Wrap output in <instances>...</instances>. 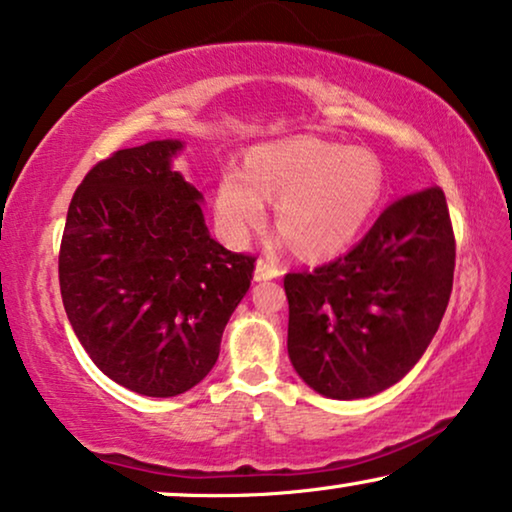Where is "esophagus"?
I'll return each instance as SVG.
<instances>
[{
	"label": "esophagus",
	"instance_id": "34e87169",
	"mask_svg": "<svg viewBox=\"0 0 512 512\" xmlns=\"http://www.w3.org/2000/svg\"><path fill=\"white\" fill-rule=\"evenodd\" d=\"M280 276H283V266H280L276 259H269V257L257 259V269H255L257 280H271V278H280Z\"/></svg>",
	"mask_w": 512,
	"mask_h": 512
}]
</instances>
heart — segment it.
<instances>
[{
    "instance_id": "1",
    "label": "heart",
    "mask_w": 512,
    "mask_h": 512,
    "mask_svg": "<svg viewBox=\"0 0 512 512\" xmlns=\"http://www.w3.org/2000/svg\"><path fill=\"white\" fill-rule=\"evenodd\" d=\"M383 167L362 148L299 136L266 143L250 167L222 171L215 211L234 241L262 225L269 199H278V222L301 253L329 255L362 232L383 197Z\"/></svg>"
}]
</instances>
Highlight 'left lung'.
I'll return each mask as SVG.
<instances>
[{
  "label": "left lung",
  "instance_id": "left-lung-1",
  "mask_svg": "<svg viewBox=\"0 0 512 512\" xmlns=\"http://www.w3.org/2000/svg\"><path fill=\"white\" fill-rule=\"evenodd\" d=\"M452 276L455 232L441 187L392 201L350 253L285 273L292 366L329 399L387 390L438 331Z\"/></svg>",
  "mask_w": 512,
  "mask_h": 512
}]
</instances>
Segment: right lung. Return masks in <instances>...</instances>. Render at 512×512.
<instances>
[{"label": "right lung", "instance_id": "1", "mask_svg": "<svg viewBox=\"0 0 512 512\" xmlns=\"http://www.w3.org/2000/svg\"><path fill=\"white\" fill-rule=\"evenodd\" d=\"M181 148L150 141L97 162L60 246L78 341L99 371L143 397H176L206 378L257 259L211 239L201 192L171 169Z\"/></svg>", "mask_w": 512, "mask_h": 512}]
</instances>
